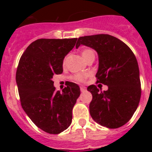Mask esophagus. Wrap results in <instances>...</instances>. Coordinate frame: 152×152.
Instances as JSON below:
<instances>
[{
  "mask_svg": "<svg viewBox=\"0 0 152 152\" xmlns=\"http://www.w3.org/2000/svg\"><path fill=\"white\" fill-rule=\"evenodd\" d=\"M87 90V88H86V87H84V86H81L80 87V91H82V92H83V91H85Z\"/></svg>",
  "mask_w": 152,
  "mask_h": 152,
  "instance_id": "34e87169",
  "label": "esophagus"
}]
</instances>
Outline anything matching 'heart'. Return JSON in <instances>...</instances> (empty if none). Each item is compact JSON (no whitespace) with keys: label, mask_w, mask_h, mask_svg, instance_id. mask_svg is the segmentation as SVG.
I'll use <instances>...</instances> for the list:
<instances>
[{"label":"heart","mask_w":152,"mask_h":152,"mask_svg":"<svg viewBox=\"0 0 152 152\" xmlns=\"http://www.w3.org/2000/svg\"><path fill=\"white\" fill-rule=\"evenodd\" d=\"M81 55H82V57L85 61L89 58L91 56H95V53L92 50H91V49H84L82 50L81 52ZM65 63V59L64 60V64ZM88 77V74H77L76 76H74V80L76 81H78V82H82L85 80L86 78Z\"/></svg>","instance_id":"1"}]
</instances>
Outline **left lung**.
<instances>
[{
	"label": "left lung",
	"instance_id": "left-lung-1",
	"mask_svg": "<svg viewBox=\"0 0 152 152\" xmlns=\"http://www.w3.org/2000/svg\"><path fill=\"white\" fill-rule=\"evenodd\" d=\"M80 45L95 50L99 56L95 77L99 83L108 86L101 91L95 85L88 91L92 95L90 114L98 124L109 129L122 126L131 119L139 105L141 88L137 58L130 48L120 39L110 34L80 37Z\"/></svg>",
	"mask_w": 152,
	"mask_h": 152
}]
</instances>
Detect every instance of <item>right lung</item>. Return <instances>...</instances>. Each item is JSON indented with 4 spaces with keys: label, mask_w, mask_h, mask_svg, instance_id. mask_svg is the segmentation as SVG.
Listing matches in <instances>:
<instances>
[{
    "label": "right lung",
    "mask_w": 152,
    "mask_h": 152,
    "mask_svg": "<svg viewBox=\"0 0 152 152\" xmlns=\"http://www.w3.org/2000/svg\"><path fill=\"white\" fill-rule=\"evenodd\" d=\"M77 39H41L33 42L21 56L16 83L21 106L36 126L58 134L71 125L72 108L80 95L76 83L69 82L62 92L55 90L53 76L63 72L64 57Z\"/></svg>",
    "instance_id": "add662e5"
}]
</instances>
